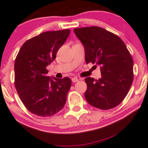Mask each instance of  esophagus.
I'll return each mask as SVG.
<instances>
[{
	"label": "esophagus",
	"instance_id": "34e87169",
	"mask_svg": "<svg viewBox=\"0 0 148 148\" xmlns=\"http://www.w3.org/2000/svg\"><path fill=\"white\" fill-rule=\"evenodd\" d=\"M78 81V78H76V77H73V78H72V82H76Z\"/></svg>",
	"mask_w": 148,
	"mask_h": 148
}]
</instances>
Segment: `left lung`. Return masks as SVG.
<instances>
[{"mask_svg": "<svg viewBox=\"0 0 148 148\" xmlns=\"http://www.w3.org/2000/svg\"><path fill=\"white\" fill-rule=\"evenodd\" d=\"M74 32L84 48L86 62L100 66L101 78H85L86 100L101 110L115 108L126 96L133 82L134 62L130 53L120 37L104 28H78Z\"/></svg>", "mask_w": 148, "mask_h": 148, "instance_id": "obj_1", "label": "left lung"}]
</instances>
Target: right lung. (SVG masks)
Wrapping results in <instances>:
<instances>
[{
	"instance_id": "obj_1",
	"label": "right lung",
	"mask_w": 148,
	"mask_h": 148,
	"mask_svg": "<svg viewBox=\"0 0 148 148\" xmlns=\"http://www.w3.org/2000/svg\"><path fill=\"white\" fill-rule=\"evenodd\" d=\"M69 29L48 31L26 41L14 63V85L28 111L41 117H50L63 108L71 80L47 76L46 66L69 36Z\"/></svg>"
}]
</instances>
